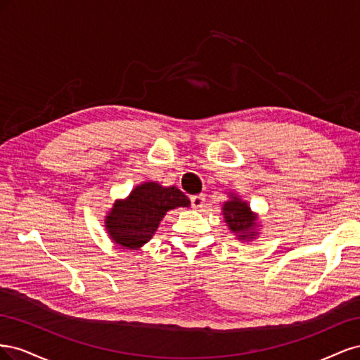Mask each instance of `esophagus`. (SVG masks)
<instances>
[{"mask_svg":"<svg viewBox=\"0 0 360 360\" xmlns=\"http://www.w3.org/2000/svg\"><path fill=\"white\" fill-rule=\"evenodd\" d=\"M204 202H205L204 195H193L191 198V204L193 209H201V207H204Z\"/></svg>","mask_w":360,"mask_h":360,"instance_id":"1","label":"esophagus"}]
</instances>
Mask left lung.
I'll use <instances>...</instances> for the list:
<instances>
[{
	"label": "left lung",
	"instance_id": "left-lung-1",
	"mask_svg": "<svg viewBox=\"0 0 360 360\" xmlns=\"http://www.w3.org/2000/svg\"><path fill=\"white\" fill-rule=\"evenodd\" d=\"M222 214L225 217V222L228 224V228L233 233H237V237L240 240H250V238H254L258 234L255 231L257 216L250 212L248 202L242 201L237 195H230V200L222 207Z\"/></svg>",
	"mask_w": 360,
	"mask_h": 360
}]
</instances>
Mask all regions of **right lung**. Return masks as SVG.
Segmentation results:
<instances>
[{
    "label": "right lung",
    "instance_id": "1",
    "mask_svg": "<svg viewBox=\"0 0 360 360\" xmlns=\"http://www.w3.org/2000/svg\"><path fill=\"white\" fill-rule=\"evenodd\" d=\"M189 205V198L176 186L163 188L156 181H146L126 200L114 202L105 217V226L117 245L138 249L153 237L168 210Z\"/></svg>",
    "mask_w": 360,
    "mask_h": 360
}]
</instances>
